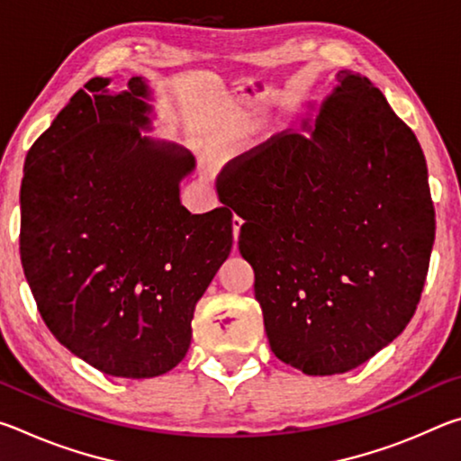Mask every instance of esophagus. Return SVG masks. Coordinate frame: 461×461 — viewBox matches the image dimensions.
Returning a JSON list of instances; mask_svg holds the SVG:
<instances>
[{
    "instance_id": "obj_1",
    "label": "esophagus",
    "mask_w": 461,
    "mask_h": 461,
    "mask_svg": "<svg viewBox=\"0 0 461 461\" xmlns=\"http://www.w3.org/2000/svg\"><path fill=\"white\" fill-rule=\"evenodd\" d=\"M241 223H244V220H241V217H238V215H233V220H231V228H233V238H236V240H238V236H240Z\"/></svg>"
}]
</instances>
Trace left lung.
Wrapping results in <instances>:
<instances>
[{"label":"left lung","mask_w":461,"mask_h":461,"mask_svg":"<svg viewBox=\"0 0 461 461\" xmlns=\"http://www.w3.org/2000/svg\"><path fill=\"white\" fill-rule=\"evenodd\" d=\"M270 349L309 376L354 370L415 315L435 240L417 136L366 77L339 71L315 123L233 162Z\"/></svg>","instance_id":"left-lung-1"}]
</instances>
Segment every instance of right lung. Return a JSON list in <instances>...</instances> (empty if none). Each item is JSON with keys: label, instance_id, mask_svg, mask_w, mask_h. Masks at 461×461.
Segmentation results:
<instances>
[{"label": "right lung", "instance_id": "right-lung-1", "mask_svg": "<svg viewBox=\"0 0 461 461\" xmlns=\"http://www.w3.org/2000/svg\"><path fill=\"white\" fill-rule=\"evenodd\" d=\"M142 77L91 79L28 150L20 256L44 323L109 376L154 378L191 346L197 301L228 260L231 212L193 215L178 183L185 148L150 128Z\"/></svg>", "mask_w": 461, "mask_h": 461}]
</instances>
